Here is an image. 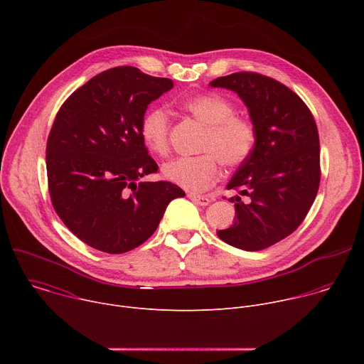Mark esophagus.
I'll return each mask as SVG.
<instances>
[{
	"mask_svg": "<svg viewBox=\"0 0 364 364\" xmlns=\"http://www.w3.org/2000/svg\"><path fill=\"white\" fill-rule=\"evenodd\" d=\"M187 197L191 200V201H194L196 204H200V205H207L210 203V198L209 197H204V196H196V194H193V193H188L187 194Z\"/></svg>",
	"mask_w": 364,
	"mask_h": 364,
	"instance_id": "1",
	"label": "esophagus"
}]
</instances>
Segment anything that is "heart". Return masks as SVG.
<instances>
[{
  "label": "heart",
  "instance_id": "heart-1",
  "mask_svg": "<svg viewBox=\"0 0 364 364\" xmlns=\"http://www.w3.org/2000/svg\"><path fill=\"white\" fill-rule=\"evenodd\" d=\"M180 108L205 127L197 157L177 159L161 167L163 177L190 191H203L220 176V163L237 167L247 160L255 142L256 127L236 115L233 102L219 93H201L186 97ZM146 148L166 157L170 151V118L163 108L148 109L139 127Z\"/></svg>",
  "mask_w": 364,
  "mask_h": 364
}]
</instances>
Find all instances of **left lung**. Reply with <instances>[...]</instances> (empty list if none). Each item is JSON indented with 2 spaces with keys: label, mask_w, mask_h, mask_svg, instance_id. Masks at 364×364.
Instances as JSON below:
<instances>
[{
  "label": "left lung",
  "mask_w": 364,
  "mask_h": 364,
  "mask_svg": "<svg viewBox=\"0 0 364 364\" xmlns=\"http://www.w3.org/2000/svg\"><path fill=\"white\" fill-rule=\"evenodd\" d=\"M237 93L256 127V142L226 188H235V223L218 236L243 250H262L305 219L320 186V139L302 99L268 76L240 72L210 82ZM245 200H242L241 197Z\"/></svg>",
  "instance_id": "left-lung-1"
}]
</instances>
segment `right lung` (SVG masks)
<instances>
[{
  "mask_svg": "<svg viewBox=\"0 0 364 364\" xmlns=\"http://www.w3.org/2000/svg\"><path fill=\"white\" fill-rule=\"evenodd\" d=\"M173 86L132 66L114 68L75 90L58 112L46 148L48 191L62 222L86 245L132 250L159 228L168 203L186 196L168 181H141L159 170L141 119Z\"/></svg>",
  "mask_w": 364,
  "mask_h": 364,
  "instance_id": "obj_1",
  "label": "right lung"
}]
</instances>
